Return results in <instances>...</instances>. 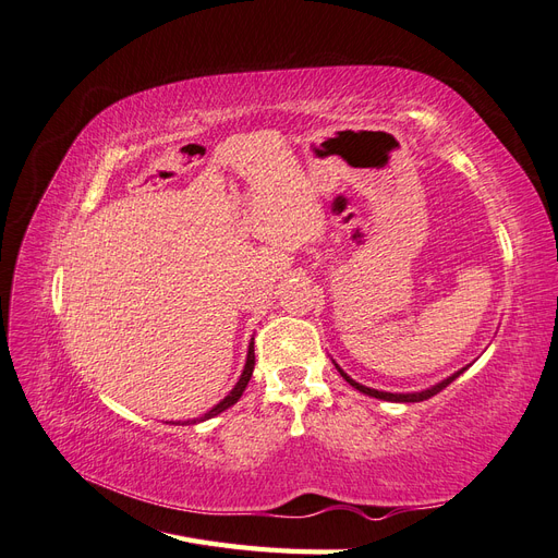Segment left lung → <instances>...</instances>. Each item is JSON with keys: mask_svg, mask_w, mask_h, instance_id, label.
Instances as JSON below:
<instances>
[{"mask_svg": "<svg viewBox=\"0 0 558 558\" xmlns=\"http://www.w3.org/2000/svg\"><path fill=\"white\" fill-rule=\"evenodd\" d=\"M335 367L340 369V375L356 388V391H361V393H365V396H369V398H379V400H388V402H421V400H428V398H433L435 393H440L442 388H447L456 377L459 375H463V369H459V373H453L451 377H447L445 381H440V384H435V386H430V388H426V391H418V393H386V391H377V388H367V386H363V384H359V381H353L344 369L335 363Z\"/></svg>", "mask_w": 558, "mask_h": 558, "instance_id": "left-lung-1", "label": "left lung"}]
</instances>
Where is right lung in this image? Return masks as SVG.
I'll list each match as a JSON object with an SVG mask.
<instances>
[{"label":"right lung","instance_id":"right-lung-1","mask_svg":"<svg viewBox=\"0 0 558 558\" xmlns=\"http://www.w3.org/2000/svg\"><path fill=\"white\" fill-rule=\"evenodd\" d=\"M253 365H256V356H253V342L248 344V353H246V365H244V373H242V377H240V381L234 384V388L232 391L218 402V404H214V408L205 414V416H199V418H193V421H185V424H197V421H207V418H211V416H216V414H221V412H226L228 408H232L234 402H238L240 398H242V393H244V388H246V384H248V379H251V375H253Z\"/></svg>","mask_w":558,"mask_h":558}]
</instances>
